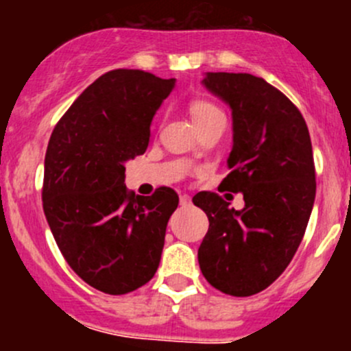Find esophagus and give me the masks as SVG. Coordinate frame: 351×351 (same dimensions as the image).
Here are the masks:
<instances>
[{
  "label": "esophagus",
  "instance_id": "obj_1",
  "mask_svg": "<svg viewBox=\"0 0 351 351\" xmlns=\"http://www.w3.org/2000/svg\"><path fill=\"white\" fill-rule=\"evenodd\" d=\"M190 204H192V198H190V195H186V193L180 195V205L186 207V205H190Z\"/></svg>",
  "mask_w": 351,
  "mask_h": 351
}]
</instances>
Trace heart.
Wrapping results in <instances>:
<instances>
[{"instance_id": "1", "label": "heart", "mask_w": 351, "mask_h": 351, "mask_svg": "<svg viewBox=\"0 0 351 351\" xmlns=\"http://www.w3.org/2000/svg\"><path fill=\"white\" fill-rule=\"evenodd\" d=\"M189 110H190V115H192L193 122H195L198 127L204 125V123H207V122H210V120L217 119V117H224L222 115L221 110L207 100L190 101Z\"/></svg>"}]
</instances>
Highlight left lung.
Returning <instances> with one entry per match:
<instances>
[{
  "instance_id": "left-lung-1",
  "label": "left lung",
  "mask_w": 351,
  "mask_h": 351,
  "mask_svg": "<svg viewBox=\"0 0 351 351\" xmlns=\"http://www.w3.org/2000/svg\"><path fill=\"white\" fill-rule=\"evenodd\" d=\"M202 84L231 108V173L221 186L243 193L244 207L214 192L193 197L208 217L198 265L212 287L247 297L284 274L302 241L316 197L313 146L299 108L263 77L207 73Z\"/></svg>"
}]
</instances>
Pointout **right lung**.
I'll use <instances>...</instances> for the list:
<instances>
[{"instance_id":"add662e5","label":"right lung","mask_w":351,"mask_h":351,"mask_svg":"<svg viewBox=\"0 0 351 351\" xmlns=\"http://www.w3.org/2000/svg\"><path fill=\"white\" fill-rule=\"evenodd\" d=\"M175 77L115 69L91 83L54 127L42 204L67 265L97 290L122 295L154 277L178 207L168 186L129 193L125 162L146 153L151 122Z\"/></svg>"}]
</instances>
